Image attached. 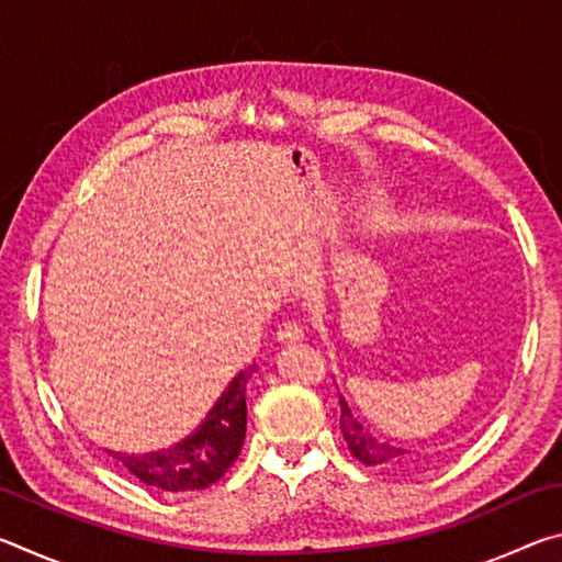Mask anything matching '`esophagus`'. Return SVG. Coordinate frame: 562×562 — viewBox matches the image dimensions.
I'll use <instances>...</instances> for the list:
<instances>
[{
    "label": "esophagus",
    "instance_id": "esophagus-1",
    "mask_svg": "<svg viewBox=\"0 0 562 562\" xmlns=\"http://www.w3.org/2000/svg\"><path fill=\"white\" fill-rule=\"evenodd\" d=\"M304 339V329L297 322H284V325L278 329V341L280 345H297V341Z\"/></svg>",
    "mask_w": 562,
    "mask_h": 562
}]
</instances>
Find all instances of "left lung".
Returning <instances> with one entry per match:
<instances>
[{
    "label": "left lung",
    "mask_w": 562,
    "mask_h": 562,
    "mask_svg": "<svg viewBox=\"0 0 562 562\" xmlns=\"http://www.w3.org/2000/svg\"><path fill=\"white\" fill-rule=\"evenodd\" d=\"M339 429L345 441L349 446V451L357 456L361 463L367 465H382V469H402V465L408 463V451L402 449V446H392L367 429L359 418L351 414L349 404L345 402V396L339 394Z\"/></svg>",
    "instance_id": "left-lung-1"
}]
</instances>
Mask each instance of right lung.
I'll return each mask as SVG.
<instances>
[{"label": "right lung", "mask_w": 562, "mask_h": 562, "mask_svg": "<svg viewBox=\"0 0 562 562\" xmlns=\"http://www.w3.org/2000/svg\"><path fill=\"white\" fill-rule=\"evenodd\" d=\"M252 372L255 367H247L245 372L233 376V382L225 386V392L207 412L203 424L183 441L148 453H109L146 486L168 493L213 486L215 481L223 479L243 449L247 429L245 392Z\"/></svg>", "instance_id": "1"}]
</instances>
